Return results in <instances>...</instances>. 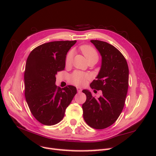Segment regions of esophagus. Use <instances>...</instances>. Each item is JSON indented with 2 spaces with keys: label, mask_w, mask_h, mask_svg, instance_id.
I'll return each instance as SVG.
<instances>
[{
  "label": "esophagus",
  "mask_w": 156,
  "mask_h": 156,
  "mask_svg": "<svg viewBox=\"0 0 156 156\" xmlns=\"http://www.w3.org/2000/svg\"><path fill=\"white\" fill-rule=\"evenodd\" d=\"M77 92H78L79 93L81 92V91H82V89H81V88H79V87H77Z\"/></svg>",
  "instance_id": "obj_1"
}]
</instances>
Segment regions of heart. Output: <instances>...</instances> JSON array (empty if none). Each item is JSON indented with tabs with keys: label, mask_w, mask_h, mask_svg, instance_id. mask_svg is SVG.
Returning a JSON list of instances; mask_svg holds the SVG:
<instances>
[{
	"label": "heart",
	"mask_w": 156,
	"mask_h": 156,
	"mask_svg": "<svg viewBox=\"0 0 156 156\" xmlns=\"http://www.w3.org/2000/svg\"><path fill=\"white\" fill-rule=\"evenodd\" d=\"M80 51L82 52V53L84 56V57L87 60L88 62L90 61H94L97 62L99 59V55L96 49H94L93 47L89 45H83L80 46ZM73 59V53L72 51H69L67 53L65 58V64L66 66H69L72 62ZM89 79L88 75L81 72H75L70 76L71 81L73 84L77 86H82L87 83Z\"/></svg>",
	"instance_id": "b5f03b06"
}]
</instances>
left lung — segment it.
<instances>
[{
    "mask_svg": "<svg viewBox=\"0 0 156 156\" xmlns=\"http://www.w3.org/2000/svg\"><path fill=\"white\" fill-rule=\"evenodd\" d=\"M102 57L97 80L90 84L92 89L101 90L98 99L83 90L87 100L83 104V118L92 128L102 129L113 124L123 110L129 86L127 61L115 47L100 40H91Z\"/></svg>",
    "mask_w": 156,
    "mask_h": 156,
    "instance_id": "8db88e82",
    "label": "left lung"
}]
</instances>
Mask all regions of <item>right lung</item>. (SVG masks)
Masks as SVG:
<instances>
[{
    "instance_id": "add662e5",
    "label": "right lung",
    "mask_w": 156,
    "mask_h": 156,
    "mask_svg": "<svg viewBox=\"0 0 156 156\" xmlns=\"http://www.w3.org/2000/svg\"><path fill=\"white\" fill-rule=\"evenodd\" d=\"M74 41H55L37 46L28 56L24 73L25 95L30 111L41 124L53 126L64 116L77 94L72 85L55 84L56 75L65 68V58Z\"/></svg>"
}]
</instances>
